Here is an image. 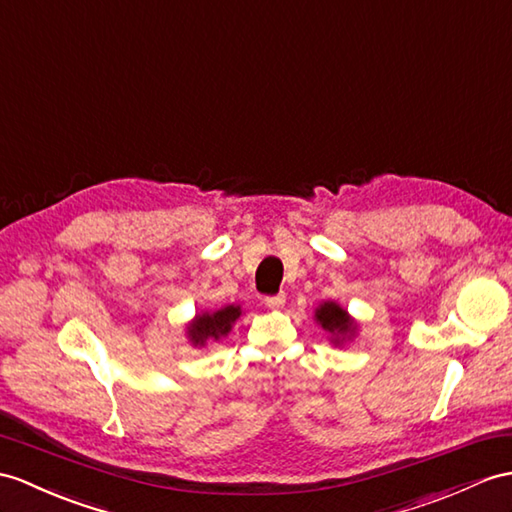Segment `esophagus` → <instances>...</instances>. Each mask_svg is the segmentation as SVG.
<instances>
[{"instance_id":"34e87169","label":"esophagus","mask_w":512,"mask_h":512,"mask_svg":"<svg viewBox=\"0 0 512 512\" xmlns=\"http://www.w3.org/2000/svg\"><path fill=\"white\" fill-rule=\"evenodd\" d=\"M284 302H286V295H284V293L265 297V304H267L269 308H282V306H284Z\"/></svg>"}]
</instances>
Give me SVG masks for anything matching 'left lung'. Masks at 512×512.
Here are the masks:
<instances>
[{"label": "left lung", "mask_w": 512, "mask_h": 512, "mask_svg": "<svg viewBox=\"0 0 512 512\" xmlns=\"http://www.w3.org/2000/svg\"><path fill=\"white\" fill-rule=\"evenodd\" d=\"M315 317L321 323V328L332 332V334L354 332V321L347 317V313L339 304H334V302H326L323 306H319Z\"/></svg>", "instance_id": "8db88e82"}]
</instances>
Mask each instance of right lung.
<instances>
[{
	"label": "right lung",
	"mask_w": 512,
	"mask_h": 512,
	"mask_svg": "<svg viewBox=\"0 0 512 512\" xmlns=\"http://www.w3.org/2000/svg\"><path fill=\"white\" fill-rule=\"evenodd\" d=\"M241 308L239 306H226L217 310L213 315H197V319L191 323L189 334L195 345H204L208 339H219L226 336L232 328V323L239 319Z\"/></svg>",
	"instance_id": "add662e5"
}]
</instances>
